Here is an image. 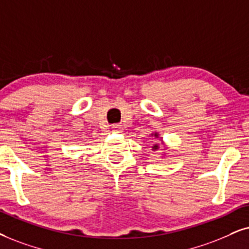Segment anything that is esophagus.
Wrapping results in <instances>:
<instances>
[{"label": "esophagus", "mask_w": 249, "mask_h": 249, "mask_svg": "<svg viewBox=\"0 0 249 249\" xmlns=\"http://www.w3.org/2000/svg\"><path fill=\"white\" fill-rule=\"evenodd\" d=\"M114 131H117V132H122V128H121V125H118V124H115L114 125Z\"/></svg>", "instance_id": "obj_1"}]
</instances>
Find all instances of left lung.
I'll return each instance as SVG.
<instances>
[{
    "label": "left lung",
    "mask_w": 249,
    "mask_h": 249,
    "mask_svg": "<svg viewBox=\"0 0 249 249\" xmlns=\"http://www.w3.org/2000/svg\"><path fill=\"white\" fill-rule=\"evenodd\" d=\"M157 135H159V134H157V133H155V137H157ZM153 149H154V150H156V149H159V146H157V144H154V147H153Z\"/></svg>",
    "instance_id": "obj_1"
}]
</instances>
